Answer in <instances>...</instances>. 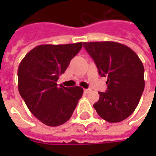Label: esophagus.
Wrapping results in <instances>:
<instances>
[{"label": "esophagus", "mask_w": 156, "mask_h": 156, "mask_svg": "<svg viewBox=\"0 0 156 156\" xmlns=\"http://www.w3.org/2000/svg\"><path fill=\"white\" fill-rule=\"evenodd\" d=\"M90 89H84V93H86V94H87V93H89L90 91Z\"/></svg>", "instance_id": "esophagus-1"}]
</instances>
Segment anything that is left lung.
<instances>
[{
    "label": "left lung",
    "mask_w": 156,
    "mask_h": 156,
    "mask_svg": "<svg viewBox=\"0 0 156 156\" xmlns=\"http://www.w3.org/2000/svg\"><path fill=\"white\" fill-rule=\"evenodd\" d=\"M95 61L101 77H107V90L99 92L93 107L99 116L110 123L123 121L138 106L143 94L144 67L138 55L120 43H83Z\"/></svg>",
    "instance_id": "1"
}]
</instances>
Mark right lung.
Masks as SVG:
<instances>
[{
    "label": "right lung",
    "mask_w": 156,
    "mask_h": 156,
    "mask_svg": "<svg viewBox=\"0 0 156 156\" xmlns=\"http://www.w3.org/2000/svg\"><path fill=\"white\" fill-rule=\"evenodd\" d=\"M83 43L42 44L30 50L18 69V90L28 109L42 123L61 126L70 118L83 96L80 87L58 86L59 76L78 53Z\"/></svg>",
    "instance_id": "add662e5"
}]
</instances>
